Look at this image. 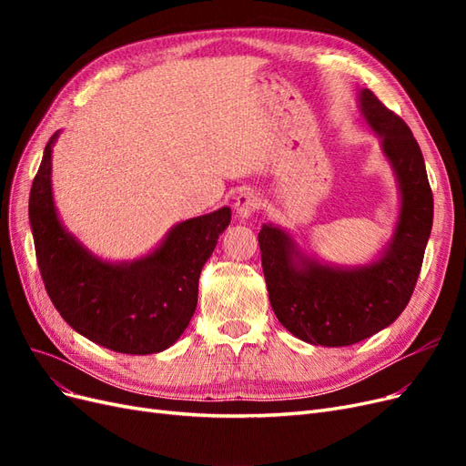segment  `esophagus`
<instances>
[{
    "mask_svg": "<svg viewBox=\"0 0 466 466\" xmlns=\"http://www.w3.org/2000/svg\"><path fill=\"white\" fill-rule=\"evenodd\" d=\"M262 206V198L257 192H243L237 196V202H235V209L237 214L241 216L243 219L250 218L255 211H258Z\"/></svg>",
    "mask_w": 466,
    "mask_h": 466,
    "instance_id": "1",
    "label": "esophagus"
}]
</instances>
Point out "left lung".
I'll use <instances>...</instances> for the list:
<instances>
[{
    "mask_svg": "<svg viewBox=\"0 0 466 466\" xmlns=\"http://www.w3.org/2000/svg\"><path fill=\"white\" fill-rule=\"evenodd\" d=\"M361 110L383 137L399 177L402 208L385 257L358 270H336L303 258L272 225L258 233L268 298L278 320L315 346H351L399 319L412 298L433 221V194L420 146L406 122L373 91H361ZM300 257V266L292 258Z\"/></svg>",
    "mask_w": 466,
    "mask_h": 466,
    "instance_id": "1",
    "label": "left lung"
}]
</instances>
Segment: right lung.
<instances>
[{
  "label": "right lung",
  "mask_w": 466,
  "mask_h": 466,
  "mask_svg": "<svg viewBox=\"0 0 466 466\" xmlns=\"http://www.w3.org/2000/svg\"><path fill=\"white\" fill-rule=\"evenodd\" d=\"M56 134L33 180L29 219L36 264L62 319L95 344L120 354H155L175 344L198 303L202 266L228 229L231 209L178 223L144 260L108 264L91 257L56 216L50 155Z\"/></svg>",
  "instance_id": "obj_1"
}]
</instances>
